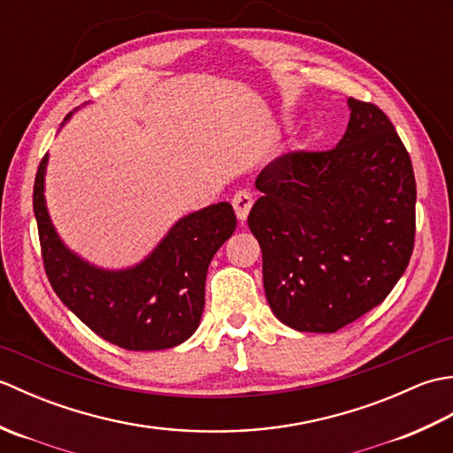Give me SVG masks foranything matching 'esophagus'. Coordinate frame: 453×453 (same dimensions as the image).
<instances>
[{"label":"esophagus","instance_id":"1","mask_svg":"<svg viewBox=\"0 0 453 453\" xmlns=\"http://www.w3.org/2000/svg\"><path fill=\"white\" fill-rule=\"evenodd\" d=\"M232 206L235 210V214L239 219H247L249 210L253 206V195L249 190H237L234 198H232Z\"/></svg>","mask_w":453,"mask_h":453}]
</instances>
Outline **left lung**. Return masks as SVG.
Wrapping results in <instances>:
<instances>
[{"label":"left lung","mask_w":453,"mask_h":453,"mask_svg":"<svg viewBox=\"0 0 453 453\" xmlns=\"http://www.w3.org/2000/svg\"><path fill=\"white\" fill-rule=\"evenodd\" d=\"M331 150L284 153L261 171L247 224L268 305L284 325L334 333L386 300L415 247L417 182L388 114L349 99Z\"/></svg>","instance_id":"8db88e82"}]
</instances>
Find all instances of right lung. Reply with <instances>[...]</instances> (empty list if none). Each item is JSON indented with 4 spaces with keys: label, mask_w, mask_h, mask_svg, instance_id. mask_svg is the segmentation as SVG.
<instances>
[{
    "label": "right lung",
    "mask_w": 453,
    "mask_h": 453,
    "mask_svg": "<svg viewBox=\"0 0 453 453\" xmlns=\"http://www.w3.org/2000/svg\"><path fill=\"white\" fill-rule=\"evenodd\" d=\"M46 161L48 156L35 177L33 208L44 271L56 296L93 333L120 349L163 350L185 342L204 310L211 257L235 232L232 204L219 202L179 219L138 266L101 271L67 251L56 235L44 204Z\"/></svg>",
    "instance_id": "1"
}]
</instances>
